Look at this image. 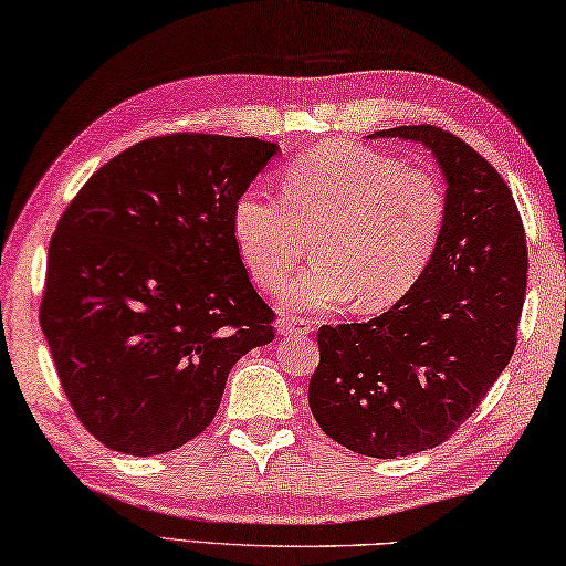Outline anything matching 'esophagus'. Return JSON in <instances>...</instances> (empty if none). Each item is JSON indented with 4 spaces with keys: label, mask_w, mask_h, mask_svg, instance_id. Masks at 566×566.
<instances>
[{
    "label": "esophagus",
    "mask_w": 566,
    "mask_h": 566,
    "mask_svg": "<svg viewBox=\"0 0 566 566\" xmlns=\"http://www.w3.org/2000/svg\"><path fill=\"white\" fill-rule=\"evenodd\" d=\"M313 328H316V323L308 318H298V316L283 318L281 323H277V331H281L283 336H305V333H311Z\"/></svg>",
    "instance_id": "esophagus-1"
}]
</instances>
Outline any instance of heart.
Masks as SVG:
<instances>
[{"instance_id":"heart-1","label":"heart","mask_w":566,"mask_h":566,"mask_svg":"<svg viewBox=\"0 0 566 566\" xmlns=\"http://www.w3.org/2000/svg\"><path fill=\"white\" fill-rule=\"evenodd\" d=\"M283 198L248 188L230 230L258 289L275 291L316 233V261L281 291V308L336 311L360 301L386 311L431 265L447 222V198L431 172L354 143L303 153L281 175Z\"/></svg>"}]
</instances>
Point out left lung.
Returning a JSON list of instances; mask_svg holds the SVG:
<instances>
[{"label":"left lung","instance_id":"8db88e82","mask_svg":"<svg viewBox=\"0 0 566 566\" xmlns=\"http://www.w3.org/2000/svg\"><path fill=\"white\" fill-rule=\"evenodd\" d=\"M370 137L423 143L447 178V222L419 285L368 323L318 328L313 419L356 453L396 459L439 447L476 411L516 348L526 235L492 163L437 125Z\"/></svg>","mask_w":566,"mask_h":566}]
</instances>
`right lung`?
Segmentation results:
<instances>
[{
	"label": "right lung",
	"instance_id": "obj_1",
	"mask_svg": "<svg viewBox=\"0 0 566 566\" xmlns=\"http://www.w3.org/2000/svg\"><path fill=\"white\" fill-rule=\"evenodd\" d=\"M277 153L258 137L175 133L102 165L50 240L40 323L80 423L155 457L218 413L230 368L271 344L275 313L230 216Z\"/></svg>",
	"mask_w": 566,
	"mask_h": 566
}]
</instances>
